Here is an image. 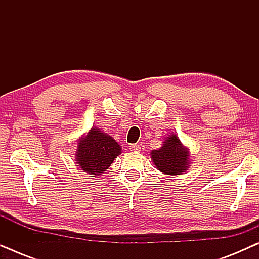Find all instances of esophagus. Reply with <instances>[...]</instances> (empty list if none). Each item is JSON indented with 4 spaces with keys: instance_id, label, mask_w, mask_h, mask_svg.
Masks as SVG:
<instances>
[{
    "instance_id": "esophagus-1",
    "label": "esophagus",
    "mask_w": 259,
    "mask_h": 259,
    "mask_svg": "<svg viewBox=\"0 0 259 259\" xmlns=\"http://www.w3.org/2000/svg\"><path fill=\"white\" fill-rule=\"evenodd\" d=\"M130 151L132 152H140V145H131L130 146Z\"/></svg>"
}]
</instances>
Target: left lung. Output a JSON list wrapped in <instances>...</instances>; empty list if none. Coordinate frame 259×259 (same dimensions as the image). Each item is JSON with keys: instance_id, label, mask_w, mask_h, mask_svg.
I'll use <instances>...</instances> for the list:
<instances>
[{"instance_id": "1", "label": "left lung", "mask_w": 259, "mask_h": 259, "mask_svg": "<svg viewBox=\"0 0 259 259\" xmlns=\"http://www.w3.org/2000/svg\"><path fill=\"white\" fill-rule=\"evenodd\" d=\"M151 159L159 171L167 176H179L191 166L189 147L184 146L176 133L165 137L162 146L151 151Z\"/></svg>"}]
</instances>
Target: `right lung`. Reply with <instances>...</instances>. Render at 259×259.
Listing matches in <instances>:
<instances>
[{"label":"right lung","mask_w":259,"mask_h":259,"mask_svg":"<svg viewBox=\"0 0 259 259\" xmlns=\"http://www.w3.org/2000/svg\"><path fill=\"white\" fill-rule=\"evenodd\" d=\"M121 150L114 138L93 126L77 140L75 161L81 171L98 177L121 154Z\"/></svg>","instance_id":"1"}]
</instances>
